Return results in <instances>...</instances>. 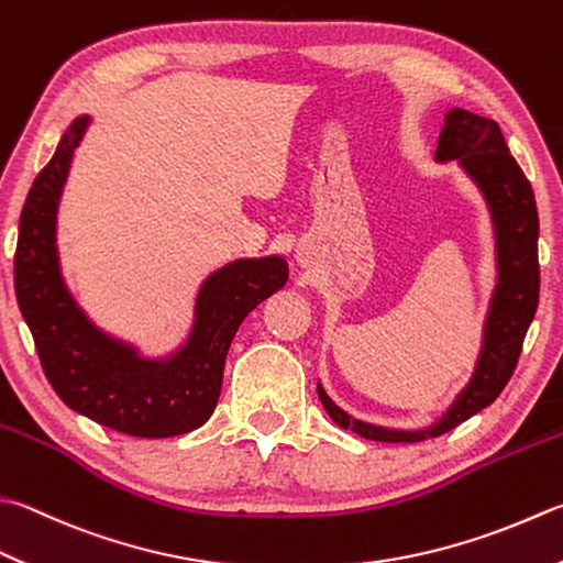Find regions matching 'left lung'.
Segmentation results:
<instances>
[{
	"mask_svg": "<svg viewBox=\"0 0 563 563\" xmlns=\"http://www.w3.org/2000/svg\"><path fill=\"white\" fill-rule=\"evenodd\" d=\"M439 162L461 158L468 174L478 181L490 203L497 232V289L490 316L485 325V343L478 369L455 405L443 413V419L427 431H387L369 423L350 419L338 409L325 391L318 387L325 411L341 429L355 431L357 437L385 443H417L441 437L459 427L473 413L500 397L510 382L527 328L532 323L539 303V218L534 190L515 156L505 144L500 126L485 117L465 110H451L439 136Z\"/></svg>",
	"mask_w": 563,
	"mask_h": 563,
	"instance_id": "left-lung-1",
	"label": "left lung"
}]
</instances>
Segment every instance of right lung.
I'll list each match as a JSON object with an SVG mask.
<instances>
[{
  "label": "right lung",
  "instance_id": "1",
  "mask_svg": "<svg viewBox=\"0 0 563 563\" xmlns=\"http://www.w3.org/2000/svg\"><path fill=\"white\" fill-rule=\"evenodd\" d=\"M85 124L88 117H80L63 134L21 210L14 252L19 309L46 379L70 409L130 437H178L213 413L232 338L254 306L282 289L289 269L284 260L269 257L216 272L200 291L188 345L164 363L136 360L130 347L95 331L63 289L53 247L58 196Z\"/></svg>",
  "mask_w": 563,
  "mask_h": 563
}]
</instances>
